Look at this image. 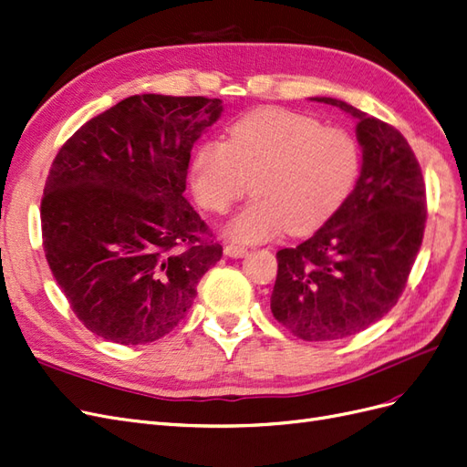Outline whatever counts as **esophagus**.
<instances>
[{
	"label": "esophagus",
	"mask_w": 467,
	"mask_h": 467,
	"mask_svg": "<svg viewBox=\"0 0 467 467\" xmlns=\"http://www.w3.org/2000/svg\"><path fill=\"white\" fill-rule=\"evenodd\" d=\"M223 253H226L228 256H234V259H237V256L247 254V247L237 245V244H226V245H223Z\"/></svg>",
	"instance_id": "1"
}]
</instances>
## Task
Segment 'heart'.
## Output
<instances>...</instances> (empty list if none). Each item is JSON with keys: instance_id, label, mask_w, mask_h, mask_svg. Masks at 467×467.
I'll use <instances>...</instances> for the list:
<instances>
[{"instance_id": "b5f03b06", "label": "heart", "mask_w": 467, "mask_h": 467, "mask_svg": "<svg viewBox=\"0 0 467 467\" xmlns=\"http://www.w3.org/2000/svg\"><path fill=\"white\" fill-rule=\"evenodd\" d=\"M361 152L337 127L284 108L241 116L228 140L204 142L191 162V185L206 211L223 214L251 189L254 199L228 223L239 241L309 234L342 208L356 187Z\"/></svg>"}]
</instances>
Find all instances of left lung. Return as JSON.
<instances>
[{
    "mask_svg": "<svg viewBox=\"0 0 467 467\" xmlns=\"http://www.w3.org/2000/svg\"><path fill=\"white\" fill-rule=\"evenodd\" d=\"M313 100L358 119L361 173L323 228L276 253L270 309L301 340L327 342L368 328L398 303L423 241L427 195L421 166L396 127L342 100Z\"/></svg>",
    "mask_w": 467,
    "mask_h": 467,
    "instance_id": "obj_1",
    "label": "left lung"
}]
</instances>
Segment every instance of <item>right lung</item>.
Segmentation results:
<instances>
[{
	"label": "right lung",
	"mask_w": 467,
	"mask_h": 467,
	"mask_svg": "<svg viewBox=\"0 0 467 467\" xmlns=\"http://www.w3.org/2000/svg\"><path fill=\"white\" fill-rule=\"evenodd\" d=\"M222 114L204 96L135 94L87 121L54 158L42 245L73 313L114 344L178 327L222 245L183 197L192 144Z\"/></svg>",
	"instance_id": "1"
}]
</instances>
